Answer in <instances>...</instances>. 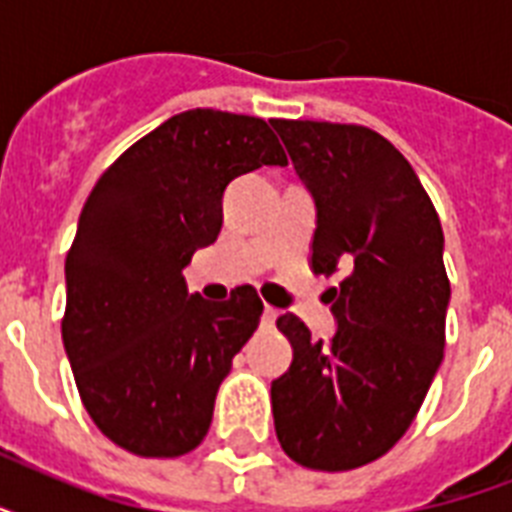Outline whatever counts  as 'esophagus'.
<instances>
[{
	"instance_id": "obj_1",
	"label": "esophagus",
	"mask_w": 512,
	"mask_h": 512,
	"mask_svg": "<svg viewBox=\"0 0 512 512\" xmlns=\"http://www.w3.org/2000/svg\"><path fill=\"white\" fill-rule=\"evenodd\" d=\"M276 316H279V311H276V308H271V305H265V308H263V324H268V327H271L273 321H276Z\"/></svg>"
}]
</instances>
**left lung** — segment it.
Listing matches in <instances>:
<instances>
[{
  "label": "left lung",
  "instance_id": "left-lung-1",
  "mask_svg": "<svg viewBox=\"0 0 512 512\" xmlns=\"http://www.w3.org/2000/svg\"><path fill=\"white\" fill-rule=\"evenodd\" d=\"M271 124L316 204L311 268L345 273L327 292L332 340L295 313L276 321L292 364L271 382L273 425L305 468L353 470L404 436L444 361V231L412 164L374 130Z\"/></svg>",
  "mask_w": 512,
  "mask_h": 512
}]
</instances>
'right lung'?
<instances>
[{"label": "right lung", "mask_w": 512, "mask_h": 512, "mask_svg": "<svg viewBox=\"0 0 512 512\" xmlns=\"http://www.w3.org/2000/svg\"><path fill=\"white\" fill-rule=\"evenodd\" d=\"M263 164H287L263 119L193 108L127 148L79 215L63 348L92 422L138 457L204 441L217 388L260 324L255 289L209 303L183 271L223 228L228 183Z\"/></svg>", "instance_id": "add662e5"}]
</instances>
